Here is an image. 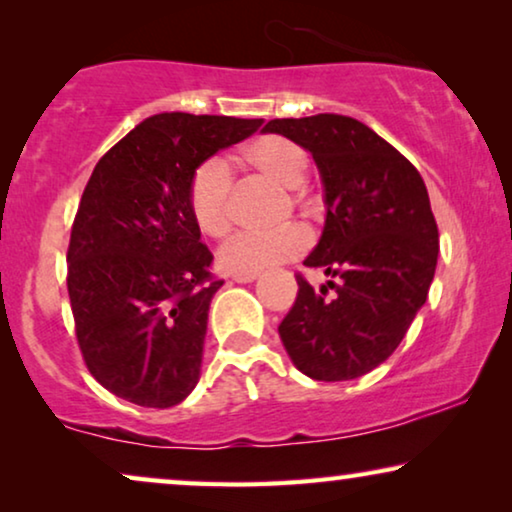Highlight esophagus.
<instances>
[{
    "label": "esophagus",
    "instance_id": "34e87169",
    "mask_svg": "<svg viewBox=\"0 0 512 512\" xmlns=\"http://www.w3.org/2000/svg\"><path fill=\"white\" fill-rule=\"evenodd\" d=\"M235 279V282H240V284H247V282H254V279L258 277V272H233V275H230Z\"/></svg>",
    "mask_w": 512,
    "mask_h": 512
}]
</instances>
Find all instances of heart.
<instances>
[{"instance_id": "b5f03b06", "label": "heart", "mask_w": 512, "mask_h": 512, "mask_svg": "<svg viewBox=\"0 0 512 512\" xmlns=\"http://www.w3.org/2000/svg\"><path fill=\"white\" fill-rule=\"evenodd\" d=\"M244 163L282 188H298L307 174V156L296 142L265 135L244 149ZM233 170L226 160L209 158L191 174L186 191L188 212L207 237H223L233 226ZM307 247L300 228L279 233H237L219 249V263L233 272H261L270 265L291 261Z\"/></svg>"}]
</instances>
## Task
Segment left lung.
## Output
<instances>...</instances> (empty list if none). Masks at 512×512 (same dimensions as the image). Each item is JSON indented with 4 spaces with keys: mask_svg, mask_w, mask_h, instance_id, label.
Segmentation results:
<instances>
[{
    "mask_svg": "<svg viewBox=\"0 0 512 512\" xmlns=\"http://www.w3.org/2000/svg\"><path fill=\"white\" fill-rule=\"evenodd\" d=\"M263 130L310 151L326 188V226L305 265L331 282L317 291L298 272L279 335L300 373L354 380L396 352L429 296L438 226L424 179L356 118H275Z\"/></svg>",
    "mask_w": 512,
    "mask_h": 512,
    "instance_id": "left-lung-1",
    "label": "left lung"
}]
</instances>
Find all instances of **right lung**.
<instances>
[{
    "mask_svg": "<svg viewBox=\"0 0 512 512\" xmlns=\"http://www.w3.org/2000/svg\"><path fill=\"white\" fill-rule=\"evenodd\" d=\"M261 123L151 116L90 174L69 237L67 291L83 361L111 394L172 408L198 384L209 303L223 279L188 212V181Z\"/></svg>",
    "mask_w": 512,
    "mask_h": 512,
    "instance_id": "add662e5",
    "label": "right lung"
}]
</instances>
